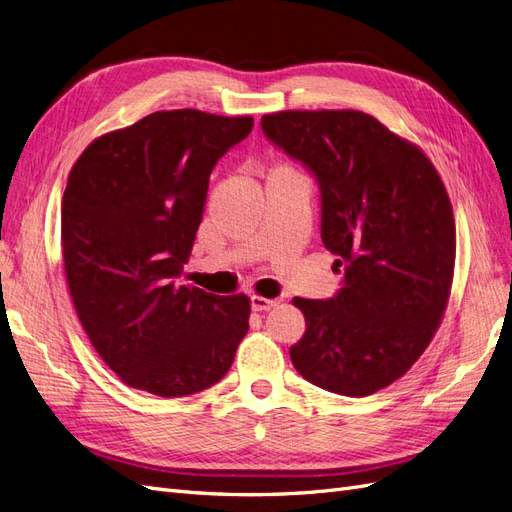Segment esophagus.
<instances>
[{
    "label": "esophagus",
    "mask_w": 512,
    "mask_h": 512,
    "mask_svg": "<svg viewBox=\"0 0 512 512\" xmlns=\"http://www.w3.org/2000/svg\"><path fill=\"white\" fill-rule=\"evenodd\" d=\"M252 309L254 312H269L271 307H275V303L277 301H273V299H267V297H260V294H252Z\"/></svg>",
    "instance_id": "34e87169"
}]
</instances>
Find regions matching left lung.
Wrapping results in <instances>:
<instances>
[{"instance_id":"left-lung-1","label":"left lung","mask_w":512,"mask_h":512,"mask_svg":"<svg viewBox=\"0 0 512 512\" xmlns=\"http://www.w3.org/2000/svg\"><path fill=\"white\" fill-rule=\"evenodd\" d=\"M262 132L320 185L322 243L344 269L333 299L294 297L307 331L292 365L320 389L365 397L399 380L451 297L455 218L429 158L361 111H280Z\"/></svg>"}]
</instances>
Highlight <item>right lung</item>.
<instances>
[{"instance_id": "add662e5", "label": "right lung", "mask_w": 512, "mask_h": 512, "mask_svg": "<svg viewBox=\"0 0 512 512\" xmlns=\"http://www.w3.org/2000/svg\"><path fill=\"white\" fill-rule=\"evenodd\" d=\"M254 119L158 111L102 134L74 162L61 252L91 346L119 380L160 397L222 380L250 329L245 294L181 286L209 175Z\"/></svg>"}]
</instances>
